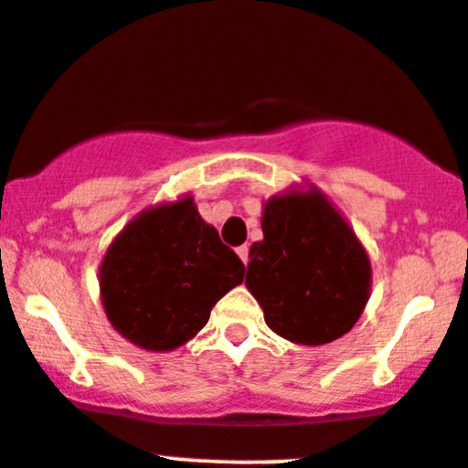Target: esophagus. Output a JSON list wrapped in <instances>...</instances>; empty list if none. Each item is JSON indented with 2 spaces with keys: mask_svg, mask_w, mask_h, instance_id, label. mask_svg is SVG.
Wrapping results in <instances>:
<instances>
[{
  "mask_svg": "<svg viewBox=\"0 0 468 468\" xmlns=\"http://www.w3.org/2000/svg\"><path fill=\"white\" fill-rule=\"evenodd\" d=\"M238 255H239V258H242V262H244V264L249 262V247H247V244H244V247H239V249H238Z\"/></svg>",
  "mask_w": 468,
  "mask_h": 468,
  "instance_id": "34e87169",
  "label": "esophagus"
}]
</instances>
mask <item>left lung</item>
<instances>
[{
	"label": "left lung",
	"instance_id": "8db88e82",
	"mask_svg": "<svg viewBox=\"0 0 468 468\" xmlns=\"http://www.w3.org/2000/svg\"><path fill=\"white\" fill-rule=\"evenodd\" d=\"M262 242L249 250L247 287L278 336L324 346L354 327L370 296V260L321 193L264 204Z\"/></svg>",
	"mask_w": 468,
	"mask_h": 468
}]
</instances>
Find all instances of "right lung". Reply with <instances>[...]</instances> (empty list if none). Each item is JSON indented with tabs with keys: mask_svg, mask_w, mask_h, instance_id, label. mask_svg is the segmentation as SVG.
<instances>
[{
	"mask_svg": "<svg viewBox=\"0 0 468 468\" xmlns=\"http://www.w3.org/2000/svg\"><path fill=\"white\" fill-rule=\"evenodd\" d=\"M242 280V260L199 218L190 197L132 219L101 264L112 327L152 352L190 341L215 303Z\"/></svg>",
	"mask_w": 468,
	"mask_h": 468,
	"instance_id": "right-lung-1",
	"label": "right lung"
}]
</instances>
